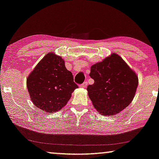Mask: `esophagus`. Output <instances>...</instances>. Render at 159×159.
Masks as SVG:
<instances>
[{"instance_id": "1", "label": "esophagus", "mask_w": 159, "mask_h": 159, "mask_svg": "<svg viewBox=\"0 0 159 159\" xmlns=\"http://www.w3.org/2000/svg\"><path fill=\"white\" fill-rule=\"evenodd\" d=\"M87 84H88V83H87L86 81H85L84 83H83V84L80 85V88H86V87L87 86Z\"/></svg>"}]
</instances>
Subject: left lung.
<instances>
[{"mask_svg":"<svg viewBox=\"0 0 159 159\" xmlns=\"http://www.w3.org/2000/svg\"><path fill=\"white\" fill-rule=\"evenodd\" d=\"M89 75L94 83L87 87L89 97L101 115H117L134 99L138 75L119 55L113 52L93 64Z\"/></svg>","mask_w":159,"mask_h":159,"instance_id":"obj_1","label":"left lung"}]
</instances>
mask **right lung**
Segmentation results:
<instances>
[{"instance_id": "1", "label": "right lung", "mask_w": 159, "mask_h": 159, "mask_svg": "<svg viewBox=\"0 0 159 159\" xmlns=\"http://www.w3.org/2000/svg\"><path fill=\"white\" fill-rule=\"evenodd\" d=\"M26 86L33 104L48 113L61 109L78 86L62 58L49 52L35 66L26 79Z\"/></svg>"}]
</instances>
